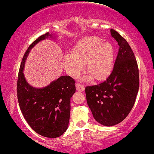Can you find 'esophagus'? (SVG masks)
<instances>
[{"label": "esophagus", "instance_id": "1", "mask_svg": "<svg viewBox=\"0 0 154 154\" xmlns=\"http://www.w3.org/2000/svg\"><path fill=\"white\" fill-rule=\"evenodd\" d=\"M75 88H76V90L79 91V92H83L85 90V87L83 85L79 83V82L75 84Z\"/></svg>", "mask_w": 154, "mask_h": 154}]
</instances>
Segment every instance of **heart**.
I'll list each match as a JSON object with an SVG mask.
<instances>
[{
	"mask_svg": "<svg viewBox=\"0 0 154 154\" xmlns=\"http://www.w3.org/2000/svg\"><path fill=\"white\" fill-rule=\"evenodd\" d=\"M62 64L66 72L73 78L79 77L85 66L90 79L103 81L112 73L114 48L110 42H101L99 37H86L73 46L71 55H64Z\"/></svg>",
	"mask_w": 154,
	"mask_h": 154,
	"instance_id": "obj_1",
	"label": "heart"
}]
</instances>
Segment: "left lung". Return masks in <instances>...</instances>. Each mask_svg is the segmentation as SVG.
Masks as SVG:
<instances>
[{
  "mask_svg": "<svg viewBox=\"0 0 154 154\" xmlns=\"http://www.w3.org/2000/svg\"><path fill=\"white\" fill-rule=\"evenodd\" d=\"M111 35L119 46L110 76L101 83L87 86V102L96 121L114 126L123 121L134 106L139 90V70L134 53L113 29Z\"/></svg>",
  "mask_w": 154,
  "mask_h": 154,
  "instance_id": "1",
  "label": "left lung"
}]
</instances>
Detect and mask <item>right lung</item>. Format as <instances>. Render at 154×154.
Segmentation results:
<instances>
[{"label":"right lung","instance_id":"right-lung-1","mask_svg":"<svg viewBox=\"0 0 154 154\" xmlns=\"http://www.w3.org/2000/svg\"><path fill=\"white\" fill-rule=\"evenodd\" d=\"M48 36V32L41 35L26 51L18 75L17 98L22 114L32 130L44 137L55 138L67 129L70 99L75 92V82L69 75H62L49 85L37 89L26 82L23 73L31 48Z\"/></svg>","mask_w":154,"mask_h":154}]
</instances>
